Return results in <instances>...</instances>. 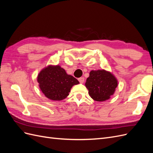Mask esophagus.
<instances>
[{
	"label": "esophagus",
	"mask_w": 153,
	"mask_h": 153,
	"mask_svg": "<svg viewBox=\"0 0 153 153\" xmlns=\"http://www.w3.org/2000/svg\"><path fill=\"white\" fill-rule=\"evenodd\" d=\"M84 80H85V79H84V77H80V78H78V81L80 82V84H83V83L84 82Z\"/></svg>",
	"instance_id": "1"
}]
</instances>
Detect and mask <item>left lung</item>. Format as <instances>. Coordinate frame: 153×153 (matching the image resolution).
<instances>
[{
	"label": "left lung",
	"instance_id": "obj_1",
	"mask_svg": "<svg viewBox=\"0 0 153 153\" xmlns=\"http://www.w3.org/2000/svg\"><path fill=\"white\" fill-rule=\"evenodd\" d=\"M85 85L91 98L96 101H104L114 94L118 81L112 73L105 69H98L89 73Z\"/></svg>",
	"mask_w": 153,
	"mask_h": 153
}]
</instances>
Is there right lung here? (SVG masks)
I'll return each mask as SVG.
<instances>
[{"label":"right lung","mask_w":153,"mask_h":153,"mask_svg":"<svg viewBox=\"0 0 153 153\" xmlns=\"http://www.w3.org/2000/svg\"><path fill=\"white\" fill-rule=\"evenodd\" d=\"M39 87L47 98L61 101L67 98L72 87L79 84L75 77L68 75L59 65L43 68L37 77Z\"/></svg>","instance_id":"right-lung-1"}]
</instances>
